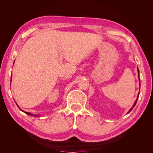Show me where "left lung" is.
I'll return each mask as SVG.
<instances>
[{"label":"left lung","instance_id":"obj_1","mask_svg":"<svg viewBox=\"0 0 153 153\" xmlns=\"http://www.w3.org/2000/svg\"><path fill=\"white\" fill-rule=\"evenodd\" d=\"M137 71H138V79H139V85H140V77H139V69H138V68H137ZM138 96H139V93H138V97H137V100H135V103H134V104H133V106L131 107V108L129 110V111H128V114H129V112H131V111L133 110V108H134V106H135V105H136V103H137V100H138Z\"/></svg>","mask_w":153,"mask_h":153}]
</instances>
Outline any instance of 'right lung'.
I'll return each instance as SVG.
<instances>
[{"label":"right lung","instance_id":"1","mask_svg":"<svg viewBox=\"0 0 153 153\" xmlns=\"http://www.w3.org/2000/svg\"><path fill=\"white\" fill-rule=\"evenodd\" d=\"M17 105V104H16ZM18 107H19V106H18ZM21 110V109H20ZM22 112H24V113H25V114H28V115H31V116H34V117H38L39 116V115H36V114H30V113H29V112H24V111H23L22 110H21Z\"/></svg>","mask_w":153,"mask_h":153}]
</instances>
